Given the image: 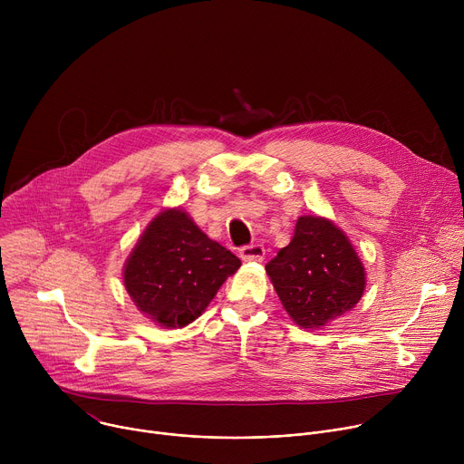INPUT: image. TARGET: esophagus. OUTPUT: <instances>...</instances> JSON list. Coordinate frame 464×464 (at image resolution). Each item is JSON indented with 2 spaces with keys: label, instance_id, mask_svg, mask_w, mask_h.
<instances>
[{
  "label": "esophagus",
  "instance_id": "obj_1",
  "mask_svg": "<svg viewBox=\"0 0 464 464\" xmlns=\"http://www.w3.org/2000/svg\"><path fill=\"white\" fill-rule=\"evenodd\" d=\"M264 255H266V249H264V246L260 244H249L240 249V256L246 262H260Z\"/></svg>",
  "mask_w": 464,
  "mask_h": 464
}]
</instances>
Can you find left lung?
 <instances>
[{
	"label": "left lung",
	"mask_w": 464,
	"mask_h": 464,
	"mask_svg": "<svg viewBox=\"0 0 464 464\" xmlns=\"http://www.w3.org/2000/svg\"><path fill=\"white\" fill-rule=\"evenodd\" d=\"M266 274L290 319L308 330L353 310L367 285L345 231L315 215L297 218L294 238L266 264Z\"/></svg>",
	"instance_id": "left-lung-1"
}]
</instances>
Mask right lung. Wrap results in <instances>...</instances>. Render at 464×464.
<instances>
[{
	"label": "right lung",
	"instance_id": "obj_1",
	"mask_svg": "<svg viewBox=\"0 0 464 464\" xmlns=\"http://www.w3.org/2000/svg\"><path fill=\"white\" fill-rule=\"evenodd\" d=\"M240 258L211 240L181 208L158 213L122 268L138 310L163 328H181L206 312Z\"/></svg>",
	"mask_w": 464,
	"mask_h": 464
}]
</instances>
